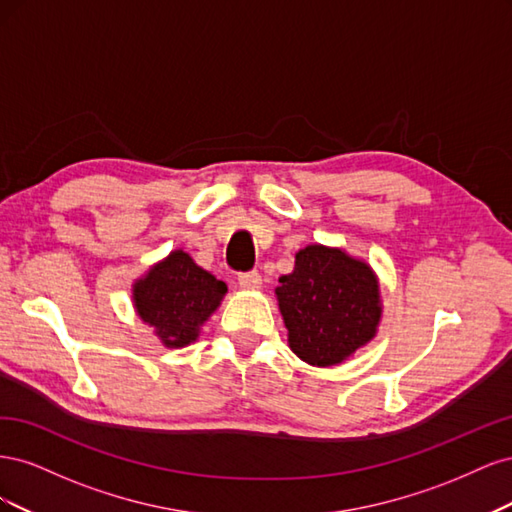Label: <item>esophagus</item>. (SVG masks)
Segmentation results:
<instances>
[{
  "label": "esophagus",
  "mask_w": 512,
  "mask_h": 512,
  "mask_svg": "<svg viewBox=\"0 0 512 512\" xmlns=\"http://www.w3.org/2000/svg\"><path fill=\"white\" fill-rule=\"evenodd\" d=\"M262 284V277L258 271H247L239 275V286L245 290H256Z\"/></svg>",
  "instance_id": "1"
}]
</instances>
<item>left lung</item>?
Here are the masks:
<instances>
[{
    "instance_id": "left-lung-1",
    "label": "left lung",
    "mask_w": 512,
    "mask_h": 512,
    "mask_svg": "<svg viewBox=\"0 0 512 512\" xmlns=\"http://www.w3.org/2000/svg\"><path fill=\"white\" fill-rule=\"evenodd\" d=\"M292 352L309 365L342 363L376 335L378 280L342 250L307 245L275 288Z\"/></svg>"
}]
</instances>
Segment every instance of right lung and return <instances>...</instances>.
I'll return each mask as SVG.
<instances>
[{
    "label": "right lung",
    "mask_w": 512,
    "mask_h": 512,
    "mask_svg": "<svg viewBox=\"0 0 512 512\" xmlns=\"http://www.w3.org/2000/svg\"><path fill=\"white\" fill-rule=\"evenodd\" d=\"M224 294V282L177 250L136 282L134 305L164 346L181 348L198 337L200 324L215 312Z\"/></svg>",
    "instance_id": "1"
}]
</instances>
